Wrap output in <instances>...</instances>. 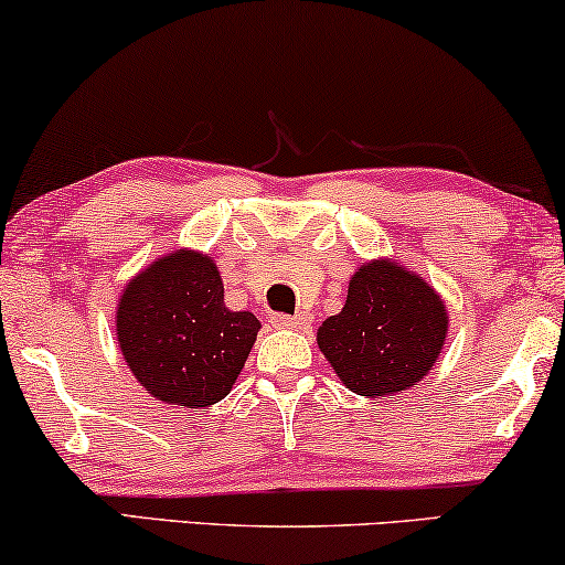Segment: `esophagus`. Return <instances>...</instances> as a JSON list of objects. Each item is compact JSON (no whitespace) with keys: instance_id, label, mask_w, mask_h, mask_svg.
Masks as SVG:
<instances>
[{"instance_id":"34e87169","label":"esophagus","mask_w":565,"mask_h":565,"mask_svg":"<svg viewBox=\"0 0 565 565\" xmlns=\"http://www.w3.org/2000/svg\"><path fill=\"white\" fill-rule=\"evenodd\" d=\"M273 323L280 329H303L308 323V316L303 313H296V316H288V313H273Z\"/></svg>"}]
</instances>
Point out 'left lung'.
<instances>
[{
	"label": "left lung",
	"instance_id": "1",
	"mask_svg": "<svg viewBox=\"0 0 565 565\" xmlns=\"http://www.w3.org/2000/svg\"><path fill=\"white\" fill-rule=\"evenodd\" d=\"M447 334L445 303L419 275L393 262L362 265L342 313L319 329V347L347 388L391 396L429 373Z\"/></svg>",
	"mask_w": 565,
	"mask_h": 565
}]
</instances>
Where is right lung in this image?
Masks as SVG:
<instances>
[{
	"instance_id": "1",
	"label": "right lung",
	"mask_w": 565,
	"mask_h": 565,
	"mask_svg": "<svg viewBox=\"0 0 565 565\" xmlns=\"http://www.w3.org/2000/svg\"><path fill=\"white\" fill-rule=\"evenodd\" d=\"M259 321L228 311L211 257L174 252L122 290L118 344L138 383L177 406H211L231 391L249 358Z\"/></svg>"
}]
</instances>
